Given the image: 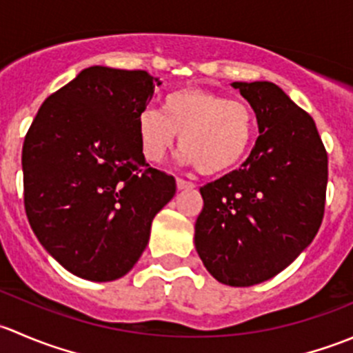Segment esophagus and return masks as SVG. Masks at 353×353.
<instances>
[{
  "instance_id": "1",
  "label": "esophagus",
  "mask_w": 353,
  "mask_h": 353,
  "mask_svg": "<svg viewBox=\"0 0 353 353\" xmlns=\"http://www.w3.org/2000/svg\"><path fill=\"white\" fill-rule=\"evenodd\" d=\"M177 190L179 191H190L194 190V183H190V181H184V179H177Z\"/></svg>"
}]
</instances>
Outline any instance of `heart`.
I'll return each mask as SVG.
<instances>
[{
	"label": "heart",
	"instance_id": "b5f03b06",
	"mask_svg": "<svg viewBox=\"0 0 353 353\" xmlns=\"http://www.w3.org/2000/svg\"><path fill=\"white\" fill-rule=\"evenodd\" d=\"M138 141L145 159L160 163L179 138L183 160L203 176H222L239 165L254 140L251 108L203 88H181L167 94L162 112L145 109L138 116Z\"/></svg>",
	"mask_w": 353,
	"mask_h": 353
}]
</instances>
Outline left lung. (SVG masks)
Masks as SVG:
<instances>
[{
	"label": "left lung",
	"mask_w": 353,
	"mask_h": 353,
	"mask_svg": "<svg viewBox=\"0 0 353 353\" xmlns=\"http://www.w3.org/2000/svg\"><path fill=\"white\" fill-rule=\"evenodd\" d=\"M259 137L239 170L199 188L194 245L210 275L251 287L285 270L325 215L328 154L314 119L272 81H234Z\"/></svg>",
	"instance_id": "obj_1"
}]
</instances>
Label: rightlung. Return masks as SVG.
<instances>
[{"instance_id": "obj_1", "label": "right lung", "mask_w": 353, "mask_h": 353, "mask_svg": "<svg viewBox=\"0 0 353 353\" xmlns=\"http://www.w3.org/2000/svg\"><path fill=\"white\" fill-rule=\"evenodd\" d=\"M162 81L143 70L90 66L49 95L22 150L28 223L73 275L112 282L150 239L176 179L145 162L138 116Z\"/></svg>"}]
</instances>
